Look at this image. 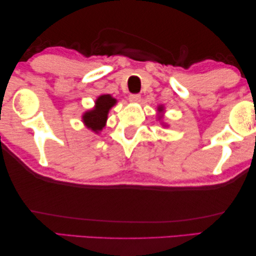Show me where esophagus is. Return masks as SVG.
<instances>
[{"label":"esophagus","instance_id":"34e87169","mask_svg":"<svg viewBox=\"0 0 256 256\" xmlns=\"http://www.w3.org/2000/svg\"><path fill=\"white\" fill-rule=\"evenodd\" d=\"M129 100H130L132 103H138L140 100V94H132L129 96Z\"/></svg>","mask_w":256,"mask_h":256}]
</instances>
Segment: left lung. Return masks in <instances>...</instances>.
Segmentation results:
<instances>
[{"label":"left lung","instance_id":"1","mask_svg":"<svg viewBox=\"0 0 256 256\" xmlns=\"http://www.w3.org/2000/svg\"><path fill=\"white\" fill-rule=\"evenodd\" d=\"M158 113H162V112H163V106H158ZM161 118H162V116H158V119H161Z\"/></svg>","mask_w":256,"mask_h":256}]
</instances>
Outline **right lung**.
<instances>
[{"mask_svg":"<svg viewBox=\"0 0 256 256\" xmlns=\"http://www.w3.org/2000/svg\"><path fill=\"white\" fill-rule=\"evenodd\" d=\"M116 103V100L110 94L98 96L95 100V106L92 110L86 111L82 114V122L90 130L98 134L106 127L108 120V113L110 108Z\"/></svg>","mask_w":256,"mask_h":256,"instance_id":"add662e5","label":"right lung"}]
</instances>
